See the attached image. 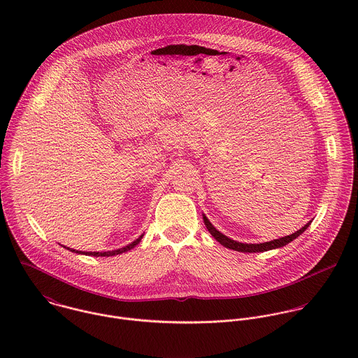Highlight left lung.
Returning a JSON list of instances; mask_svg holds the SVG:
<instances>
[{
	"label": "left lung",
	"instance_id": "obj_1",
	"mask_svg": "<svg viewBox=\"0 0 358 358\" xmlns=\"http://www.w3.org/2000/svg\"><path fill=\"white\" fill-rule=\"evenodd\" d=\"M204 223L205 226H206V229H208V231L212 234V237H213L217 243H220L223 247H226V248H229V250H233V251H238V252H251V254H252V252H264V251H270V250H274V248H280V247L287 245L288 243H291V241H294L296 237H299V236L306 230L307 227H308V224H310L311 222H308L301 230H298L296 233H294V234H291V236H287V237H282V238H278V240H273V241H270V243H263V244H243V243H237V241H234V240L226 237V236L222 234L220 231H217V230L212 226V223L206 219V216H204Z\"/></svg>",
	"mask_w": 358,
	"mask_h": 358
}]
</instances>
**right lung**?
Wrapping results in <instances>:
<instances>
[{
	"mask_svg": "<svg viewBox=\"0 0 358 358\" xmlns=\"http://www.w3.org/2000/svg\"><path fill=\"white\" fill-rule=\"evenodd\" d=\"M142 237L143 236H141L138 240H135L134 243H131L129 245H127V247H124V248H120V250H115V251H107V252H83V251H76V250H70V248H67V250H70L71 252H76V254H84V255H91V256H114V255H120V254H122V252H127V251H129V250H132L134 247H136L139 243H141V240H142Z\"/></svg>",
	"mask_w": 358,
	"mask_h": 358,
	"instance_id": "1",
	"label": "right lung"
}]
</instances>
